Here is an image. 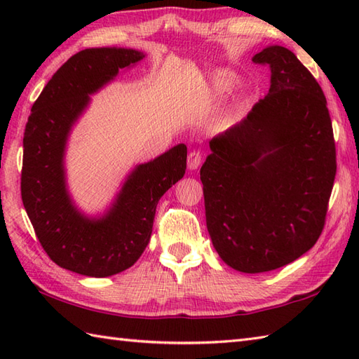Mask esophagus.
I'll return each instance as SVG.
<instances>
[{"mask_svg": "<svg viewBox=\"0 0 359 359\" xmlns=\"http://www.w3.org/2000/svg\"><path fill=\"white\" fill-rule=\"evenodd\" d=\"M202 163V154L199 151H191L188 154V160H187V165H188V170L189 171H194L197 168L201 166Z\"/></svg>", "mask_w": 359, "mask_h": 359, "instance_id": "esophagus-1", "label": "esophagus"}]
</instances>
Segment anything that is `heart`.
<instances>
[{"instance_id":"obj_1","label":"heart","mask_w":359,"mask_h":359,"mask_svg":"<svg viewBox=\"0 0 359 359\" xmlns=\"http://www.w3.org/2000/svg\"><path fill=\"white\" fill-rule=\"evenodd\" d=\"M239 85V80L234 77V75H222V77L216 79L212 81V93L216 95H225Z\"/></svg>"}]
</instances>
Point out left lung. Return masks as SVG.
Segmentation results:
<instances>
[{"instance_id":"left-lung-1","label":"left lung","mask_w":359,"mask_h":359,"mask_svg":"<svg viewBox=\"0 0 359 359\" xmlns=\"http://www.w3.org/2000/svg\"><path fill=\"white\" fill-rule=\"evenodd\" d=\"M253 62L270 66L269 94L210 142L201 168L212 247L251 274L315 245L337 174L330 114L313 75L282 46H266Z\"/></svg>"}]
</instances>
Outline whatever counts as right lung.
Segmentation results:
<instances>
[{
  "label": "right lung",
  "instance_id": "right-lung-1",
  "mask_svg": "<svg viewBox=\"0 0 359 359\" xmlns=\"http://www.w3.org/2000/svg\"><path fill=\"white\" fill-rule=\"evenodd\" d=\"M143 58V52L126 48L75 53L44 86L25 129L22 205L48 256L83 276L108 278L137 262L149 242L158 199L187 170V144L179 143L135 165L109 207L95 216L80 210L67 188V142L90 95Z\"/></svg>",
  "mask_w": 359,
  "mask_h": 359
}]
</instances>
